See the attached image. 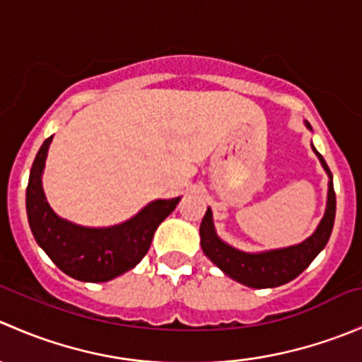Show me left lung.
<instances>
[{
    "mask_svg": "<svg viewBox=\"0 0 362 362\" xmlns=\"http://www.w3.org/2000/svg\"><path fill=\"white\" fill-rule=\"evenodd\" d=\"M306 126L310 127V124L306 122ZM312 148L319 156L322 168L326 170L327 177H329V189H327L326 214H324L320 224L317 226L315 233L303 243L286 247V249L257 252V254L242 252L218 238L214 228L210 208L204 214L202 226H199V236H202V249L204 255L236 282L252 287V289H268V287L284 286V284L291 282L296 276L301 275L308 268L310 262L319 255V252L326 247L331 231H333L334 215H337V196H334L331 170L313 145Z\"/></svg>",
    "mask_w": 362,
    "mask_h": 362,
    "instance_id": "obj_1",
    "label": "left lung"
}]
</instances>
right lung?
I'll list each match as a JSON object with an SVG mask.
<instances>
[{
    "label": "right lung",
    "mask_w": 362,
    "mask_h": 362,
    "mask_svg": "<svg viewBox=\"0 0 362 362\" xmlns=\"http://www.w3.org/2000/svg\"><path fill=\"white\" fill-rule=\"evenodd\" d=\"M47 138L36 154L25 191V210L36 243L54 264L82 282H108L138 264L151 249L158 226L175 210L180 198L156 199L133 218L112 228H83L57 217L42 187Z\"/></svg>",
    "instance_id": "right-lung-1"
}]
</instances>
